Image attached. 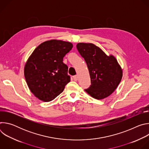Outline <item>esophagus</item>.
Instances as JSON below:
<instances>
[{"instance_id":"1","label":"esophagus","mask_w":149,"mask_h":149,"mask_svg":"<svg viewBox=\"0 0 149 149\" xmlns=\"http://www.w3.org/2000/svg\"><path fill=\"white\" fill-rule=\"evenodd\" d=\"M73 78H74V79L75 81H77V80H78V75H74V76L73 77Z\"/></svg>"}]
</instances>
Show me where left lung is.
Masks as SVG:
<instances>
[{
  "label": "left lung",
  "mask_w": 149,
  "mask_h": 149,
  "mask_svg": "<svg viewBox=\"0 0 149 149\" xmlns=\"http://www.w3.org/2000/svg\"><path fill=\"white\" fill-rule=\"evenodd\" d=\"M77 48L86 61L91 85L85 90L92 97L101 100L109 97L117 88L123 71L116 58L107 56L102 49L91 43H78Z\"/></svg>",
  "instance_id": "obj_1"
}]
</instances>
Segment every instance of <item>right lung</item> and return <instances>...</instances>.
<instances>
[{
    "label": "right lung",
    "instance_id": "add662e5",
    "mask_svg": "<svg viewBox=\"0 0 149 149\" xmlns=\"http://www.w3.org/2000/svg\"><path fill=\"white\" fill-rule=\"evenodd\" d=\"M72 47L69 42L49 40L40 44L28 58L25 78L31 91L40 100H53L71 81L63 58Z\"/></svg>",
    "mask_w": 149,
    "mask_h": 149
}]
</instances>
